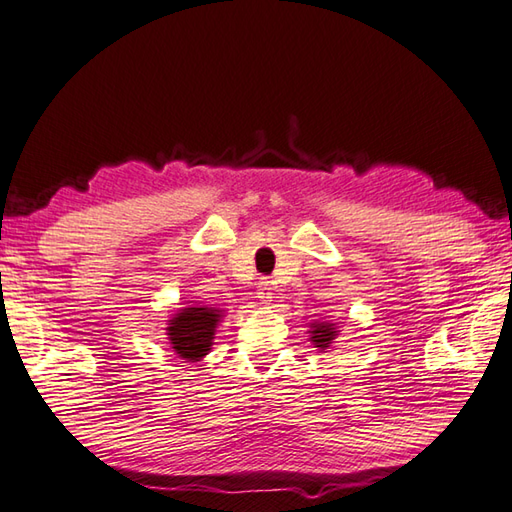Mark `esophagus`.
Returning a JSON list of instances; mask_svg holds the SVG:
<instances>
[{
    "instance_id": "esophagus-1",
    "label": "esophagus",
    "mask_w": 512,
    "mask_h": 512,
    "mask_svg": "<svg viewBox=\"0 0 512 512\" xmlns=\"http://www.w3.org/2000/svg\"><path fill=\"white\" fill-rule=\"evenodd\" d=\"M256 294H258V298H260V301H263L265 305L272 303V298H274V287H272V283H269V281H260Z\"/></svg>"
}]
</instances>
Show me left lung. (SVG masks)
I'll return each instance as SVG.
<instances>
[{
	"label": "left lung",
	"mask_w": 512,
	"mask_h": 512,
	"mask_svg": "<svg viewBox=\"0 0 512 512\" xmlns=\"http://www.w3.org/2000/svg\"><path fill=\"white\" fill-rule=\"evenodd\" d=\"M307 334H310V341L318 350H330L332 343L339 339V327L327 321H312Z\"/></svg>",
	"instance_id": "obj_1"
}]
</instances>
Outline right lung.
<instances>
[{
    "label": "right lung",
    "instance_id": "right-lung-1",
    "mask_svg": "<svg viewBox=\"0 0 512 512\" xmlns=\"http://www.w3.org/2000/svg\"><path fill=\"white\" fill-rule=\"evenodd\" d=\"M223 316L225 310H220V307H182L169 318L165 327L171 350L189 363L205 359L211 352V345H214L216 327Z\"/></svg>",
    "mask_w": 512,
    "mask_h": 512
}]
</instances>
